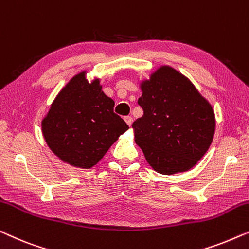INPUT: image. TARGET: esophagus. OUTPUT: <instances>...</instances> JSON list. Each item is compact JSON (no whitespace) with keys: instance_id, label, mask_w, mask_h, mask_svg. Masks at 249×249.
Returning <instances> with one entry per match:
<instances>
[{"instance_id":"esophagus-1","label":"esophagus","mask_w":249,"mask_h":249,"mask_svg":"<svg viewBox=\"0 0 249 249\" xmlns=\"http://www.w3.org/2000/svg\"><path fill=\"white\" fill-rule=\"evenodd\" d=\"M124 120H125L126 123H127V125H128V126H131V125H132L133 118H132L131 116H125V117H124Z\"/></svg>"}]
</instances>
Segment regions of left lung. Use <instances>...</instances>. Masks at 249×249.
I'll return each instance as SVG.
<instances>
[{
  "instance_id": "1",
  "label": "left lung",
  "mask_w": 249,
  "mask_h": 249,
  "mask_svg": "<svg viewBox=\"0 0 249 249\" xmlns=\"http://www.w3.org/2000/svg\"><path fill=\"white\" fill-rule=\"evenodd\" d=\"M143 116L133 123L135 142L155 171L190 170L205 155L214 134L213 107L182 73L169 66L141 84Z\"/></svg>"
}]
</instances>
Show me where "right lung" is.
I'll return each mask as SVG.
<instances>
[{
	"label": "right lung",
	"instance_id": "add662e5",
	"mask_svg": "<svg viewBox=\"0 0 249 249\" xmlns=\"http://www.w3.org/2000/svg\"><path fill=\"white\" fill-rule=\"evenodd\" d=\"M85 75L78 73L61 89L41 127L48 146L60 160L89 169L128 125L114 113L115 103L104 94L99 79L88 83Z\"/></svg>",
	"mask_w": 249,
	"mask_h": 249
}]
</instances>
